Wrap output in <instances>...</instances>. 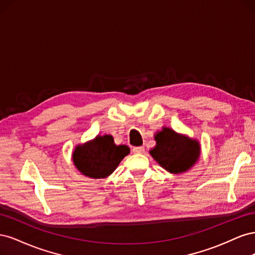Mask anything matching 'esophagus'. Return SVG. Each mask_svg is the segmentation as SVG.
<instances>
[{
  "mask_svg": "<svg viewBox=\"0 0 255 255\" xmlns=\"http://www.w3.org/2000/svg\"><path fill=\"white\" fill-rule=\"evenodd\" d=\"M133 153L134 154H142L144 153V146L140 145V146H134L133 148Z\"/></svg>",
  "mask_w": 255,
  "mask_h": 255,
  "instance_id": "obj_1",
  "label": "esophagus"
}]
</instances>
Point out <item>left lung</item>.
I'll list each match as a JSON object with an SVG mask.
<instances>
[{"label": "left lung", "mask_w": 255, "mask_h": 255, "mask_svg": "<svg viewBox=\"0 0 255 255\" xmlns=\"http://www.w3.org/2000/svg\"><path fill=\"white\" fill-rule=\"evenodd\" d=\"M156 144L150 150V155L166 171L180 174L194 167L200 157L201 145L198 139L163 127L154 134Z\"/></svg>", "instance_id": "obj_1"}]
</instances>
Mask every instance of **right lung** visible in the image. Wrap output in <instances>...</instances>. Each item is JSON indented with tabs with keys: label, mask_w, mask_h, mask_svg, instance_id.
I'll use <instances>...</instances> for the list:
<instances>
[{
	"label": "right lung",
	"mask_w": 255,
	"mask_h": 255,
	"mask_svg": "<svg viewBox=\"0 0 255 255\" xmlns=\"http://www.w3.org/2000/svg\"><path fill=\"white\" fill-rule=\"evenodd\" d=\"M129 153L126 144H116L110 134L97 135L94 139L80 143L74 148L72 160L75 168L91 179L110 176Z\"/></svg>",
	"instance_id": "1"
}]
</instances>
